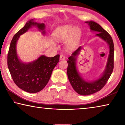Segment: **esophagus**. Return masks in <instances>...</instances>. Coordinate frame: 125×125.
Listing matches in <instances>:
<instances>
[{
	"mask_svg": "<svg viewBox=\"0 0 125 125\" xmlns=\"http://www.w3.org/2000/svg\"><path fill=\"white\" fill-rule=\"evenodd\" d=\"M66 56L64 54H61L60 55V59L61 60H65L66 59Z\"/></svg>",
	"mask_w": 125,
	"mask_h": 125,
	"instance_id": "34e87169",
	"label": "esophagus"
}]
</instances>
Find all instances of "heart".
Instances as JSON below:
<instances>
[{
    "label": "heart",
    "instance_id": "b5f03b06",
    "mask_svg": "<svg viewBox=\"0 0 125 125\" xmlns=\"http://www.w3.org/2000/svg\"><path fill=\"white\" fill-rule=\"evenodd\" d=\"M81 31L77 26L73 27L71 25H63L59 27L54 35V39L57 42L66 40V45L68 49H71L77 42Z\"/></svg>",
    "mask_w": 125,
    "mask_h": 125
}]
</instances>
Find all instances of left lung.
<instances>
[{
    "mask_svg": "<svg viewBox=\"0 0 125 125\" xmlns=\"http://www.w3.org/2000/svg\"><path fill=\"white\" fill-rule=\"evenodd\" d=\"M91 31L98 32V36L107 42L109 46V55L107 64L102 75L96 80L87 81L85 80L78 72L76 67V57L79 55L82 49L81 46L78 48L68 58L67 61V76L71 85L75 92L81 95H89L101 90L106 84L110 77L114 67V44L111 35L104 30L98 23L93 21H86Z\"/></svg>",
    "mask_w": 125,
    "mask_h": 125,
    "instance_id": "obj_1",
    "label": "left lung"
}]
</instances>
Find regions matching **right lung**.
I'll list each match as a JSON object with an SVG mask.
<instances>
[{"label": "right lung", "instance_id": "right-lung-1", "mask_svg": "<svg viewBox=\"0 0 125 125\" xmlns=\"http://www.w3.org/2000/svg\"><path fill=\"white\" fill-rule=\"evenodd\" d=\"M32 26L37 27L39 31L45 35V26L44 23H37L33 21V19L27 22L24 27L14 35L11 41L7 63L13 80L17 86L26 92L35 93L42 90L48 83L53 69L59 62V55L53 57L42 55L29 63L22 62L18 58L17 53L18 39Z\"/></svg>", "mask_w": 125, "mask_h": 125}]
</instances>
